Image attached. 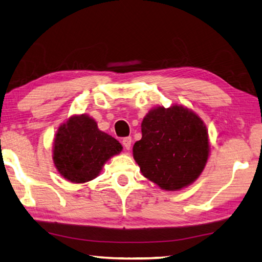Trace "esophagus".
I'll return each instance as SVG.
<instances>
[{
    "mask_svg": "<svg viewBox=\"0 0 262 262\" xmlns=\"http://www.w3.org/2000/svg\"><path fill=\"white\" fill-rule=\"evenodd\" d=\"M122 145L126 148V150H129L132 145V137H125L122 138Z\"/></svg>",
    "mask_w": 262,
    "mask_h": 262,
    "instance_id": "1",
    "label": "esophagus"
}]
</instances>
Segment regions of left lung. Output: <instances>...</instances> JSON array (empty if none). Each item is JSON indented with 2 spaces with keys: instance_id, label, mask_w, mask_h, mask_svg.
Returning <instances> with one entry per match:
<instances>
[{
  "instance_id": "8db88e82",
  "label": "left lung",
  "mask_w": 262,
  "mask_h": 262,
  "mask_svg": "<svg viewBox=\"0 0 262 262\" xmlns=\"http://www.w3.org/2000/svg\"><path fill=\"white\" fill-rule=\"evenodd\" d=\"M141 127L142 138L133 146V156L143 176L166 191H177L196 181L210 151L201 118L182 105L157 106Z\"/></svg>"
}]
</instances>
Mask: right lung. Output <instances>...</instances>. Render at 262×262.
Listing matches in <instances>:
<instances>
[{
    "instance_id": "1",
    "label": "right lung",
    "mask_w": 262,
    "mask_h": 262,
    "mask_svg": "<svg viewBox=\"0 0 262 262\" xmlns=\"http://www.w3.org/2000/svg\"><path fill=\"white\" fill-rule=\"evenodd\" d=\"M121 150L120 143L101 132L91 117L73 116L56 132L53 161L61 176L80 184L99 176L104 163Z\"/></svg>"
}]
</instances>
